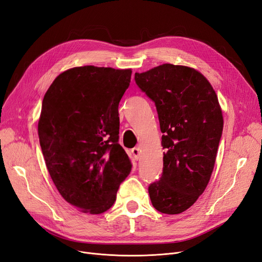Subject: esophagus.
<instances>
[{"label": "esophagus", "mask_w": 262, "mask_h": 262, "mask_svg": "<svg viewBox=\"0 0 262 262\" xmlns=\"http://www.w3.org/2000/svg\"><path fill=\"white\" fill-rule=\"evenodd\" d=\"M132 153H133V156L135 157V159L140 158V149H139V147H134V149L132 150Z\"/></svg>", "instance_id": "obj_1"}]
</instances>
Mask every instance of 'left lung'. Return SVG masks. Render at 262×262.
Masks as SVG:
<instances>
[{
  "label": "left lung",
  "instance_id": "1",
  "mask_svg": "<svg viewBox=\"0 0 262 262\" xmlns=\"http://www.w3.org/2000/svg\"><path fill=\"white\" fill-rule=\"evenodd\" d=\"M138 88L155 103L164 134L162 177L149 186L153 207L184 212L206 189L223 133L217 95L207 78L187 66L163 64L135 74Z\"/></svg>",
  "mask_w": 262,
  "mask_h": 262
}]
</instances>
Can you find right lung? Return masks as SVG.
I'll return each instance as SVG.
<instances>
[{
  "label": "right lung",
  "mask_w": 262,
  "mask_h": 262,
  "mask_svg": "<svg viewBox=\"0 0 262 262\" xmlns=\"http://www.w3.org/2000/svg\"><path fill=\"white\" fill-rule=\"evenodd\" d=\"M130 77V70L74 67L43 96L38 137L45 162L61 196L84 213L109 210L132 170L119 144L118 111Z\"/></svg>",
  "instance_id": "add662e5"
}]
</instances>
